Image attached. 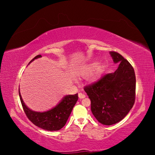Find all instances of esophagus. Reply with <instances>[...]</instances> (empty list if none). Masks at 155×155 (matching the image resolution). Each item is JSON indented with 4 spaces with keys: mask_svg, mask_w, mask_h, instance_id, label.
Segmentation results:
<instances>
[{
    "mask_svg": "<svg viewBox=\"0 0 155 155\" xmlns=\"http://www.w3.org/2000/svg\"><path fill=\"white\" fill-rule=\"evenodd\" d=\"M78 97H79V98H85V95L83 93H78Z\"/></svg>",
    "mask_w": 155,
    "mask_h": 155,
    "instance_id": "1",
    "label": "esophagus"
}]
</instances>
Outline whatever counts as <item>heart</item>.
<instances>
[{"mask_svg":"<svg viewBox=\"0 0 155 155\" xmlns=\"http://www.w3.org/2000/svg\"><path fill=\"white\" fill-rule=\"evenodd\" d=\"M98 66V63L97 62H92L90 64L84 65L80 69L79 71L78 72V75L81 77L83 78H86L88 77L89 76H90L92 74L93 72L95 69L96 70L94 72L91 76V80L94 81L98 77V76L101 74L102 72V70H103V67Z\"/></svg>","mask_w":155,"mask_h":155,"instance_id":"b5f03b06","label":"heart"}]
</instances>
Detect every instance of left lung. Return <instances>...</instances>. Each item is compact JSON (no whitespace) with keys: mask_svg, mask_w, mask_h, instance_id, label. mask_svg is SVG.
<instances>
[{"mask_svg":"<svg viewBox=\"0 0 155 155\" xmlns=\"http://www.w3.org/2000/svg\"><path fill=\"white\" fill-rule=\"evenodd\" d=\"M110 54L115 63L119 62L117 69L84 87L91 100V112L104 125L121 121L132 109L135 101L134 69L118 52L111 51Z\"/></svg>","mask_w":155,"mask_h":155,"instance_id":"1","label":"left lung"}]
</instances>
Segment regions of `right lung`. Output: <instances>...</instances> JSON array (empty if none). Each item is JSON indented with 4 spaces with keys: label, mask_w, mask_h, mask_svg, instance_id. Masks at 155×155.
Returning a JSON list of instances; mask_svg holds the SVG:
<instances>
[{
    "label": "right lung",
    "mask_w": 155,
    "mask_h": 155,
    "mask_svg": "<svg viewBox=\"0 0 155 155\" xmlns=\"http://www.w3.org/2000/svg\"><path fill=\"white\" fill-rule=\"evenodd\" d=\"M41 57L40 54H38L34 57L30 63L34 59ZM19 96L23 110L28 119L37 127L49 131L59 130L64 127L73 107L78 101V94L74 95H68L65 96L54 108L48 111L40 113L31 111L25 105L21 97L20 91Z\"/></svg>",
    "instance_id": "add662e5"
}]
</instances>
